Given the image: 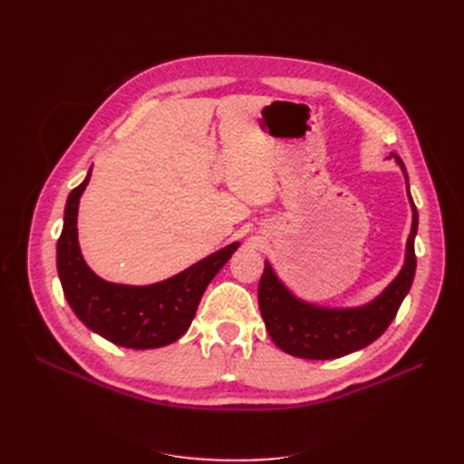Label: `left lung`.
Listing matches in <instances>:
<instances>
[{
    "label": "left lung",
    "mask_w": 464,
    "mask_h": 464,
    "mask_svg": "<svg viewBox=\"0 0 464 464\" xmlns=\"http://www.w3.org/2000/svg\"><path fill=\"white\" fill-rule=\"evenodd\" d=\"M401 164L406 188H409V174L402 160L392 154ZM412 205V230L406 242V257L397 278L379 294V296L360 307H319L298 300L294 294L280 283L273 266L265 261V271L259 280V310L265 321L266 333L271 334L273 343L285 350L286 354L307 358V360H333L372 344L385 333L395 319L399 307L409 294L414 273H416V254L414 236L418 230V210Z\"/></svg>",
    "instance_id": "obj_1"
}]
</instances>
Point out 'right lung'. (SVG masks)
<instances>
[{"mask_svg": "<svg viewBox=\"0 0 464 464\" xmlns=\"http://www.w3.org/2000/svg\"><path fill=\"white\" fill-rule=\"evenodd\" d=\"M89 179L91 172L69 193L63 230L58 240V275L67 304L91 331L118 346L147 350L178 341L189 329L205 288L240 242L218 249L217 254L157 285L108 283L89 269L77 242L79 199Z\"/></svg>", "mask_w": 464, "mask_h": 464, "instance_id": "obj_1", "label": "right lung"}]
</instances>
